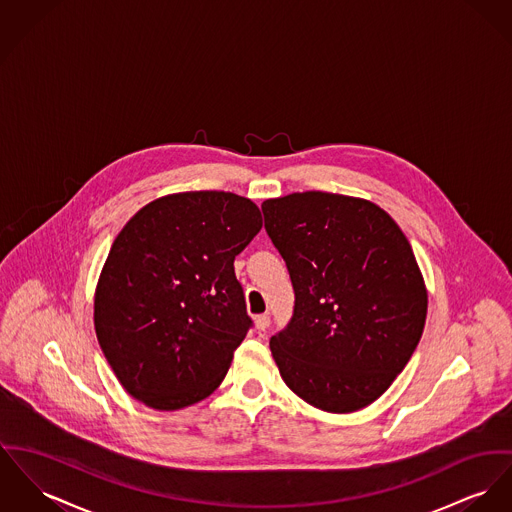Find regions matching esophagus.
<instances>
[{"instance_id": "1", "label": "esophagus", "mask_w": 512, "mask_h": 512, "mask_svg": "<svg viewBox=\"0 0 512 512\" xmlns=\"http://www.w3.org/2000/svg\"><path fill=\"white\" fill-rule=\"evenodd\" d=\"M269 323H271V317H269V314H261L255 317V327H257L259 331H265V329L269 327Z\"/></svg>"}]
</instances>
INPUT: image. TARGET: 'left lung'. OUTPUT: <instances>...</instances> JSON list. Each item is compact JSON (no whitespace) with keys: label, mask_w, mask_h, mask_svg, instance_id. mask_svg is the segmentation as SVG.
<instances>
[{"label":"left lung","mask_w":512,"mask_h":512,"mask_svg":"<svg viewBox=\"0 0 512 512\" xmlns=\"http://www.w3.org/2000/svg\"><path fill=\"white\" fill-rule=\"evenodd\" d=\"M261 208L296 296L290 323L271 337L282 380L327 413L370 405L409 362L427 319L407 237L364 198L306 191Z\"/></svg>","instance_id":"obj_1"}]
</instances>
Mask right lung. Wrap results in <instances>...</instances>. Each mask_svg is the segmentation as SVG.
Here are the masks:
<instances>
[{
    "label": "right lung",
    "instance_id": "obj_1",
    "mask_svg": "<svg viewBox=\"0 0 512 512\" xmlns=\"http://www.w3.org/2000/svg\"><path fill=\"white\" fill-rule=\"evenodd\" d=\"M263 226L224 191L158 198L120 230L95 290V333L122 388L175 411L224 380L251 317L234 259Z\"/></svg>",
    "mask_w": 512,
    "mask_h": 512
}]
</instances>
